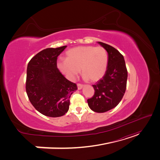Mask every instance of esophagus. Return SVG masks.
Listing matches in <instances>:
<instances>
[{
	"label": "esophagus",
	"instance_id": "34e87169",
	"mask_svg": "<svg viewBox=\"0 0 160 160\" xmlns=\"http://www.w3.org/2000/svg\"><path fill=\"white\" fill-rule=\"evenodd\" d=\"M83 85L82 84H80V83H77V88H78V89H81L82 88H83Z\"/></svg>",
	"mask_w": 160,
	"mask_h": 160
}]
</instances>
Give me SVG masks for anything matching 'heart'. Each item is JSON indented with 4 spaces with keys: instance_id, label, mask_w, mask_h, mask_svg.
<instances>
[{
    "instance_id": "b5f03b06",
    "label": "heart",
    "mask_w": 160,
    "mask_h": 160,
    "mask_svg": "<svg viewBox=\"0 0 160 160\" xmlns=\"http://www.w3.org/2000/svg\"><path fill=\"white\" fill-rule=\"evenodd\" d=\"M109 63L108 52L103 47L79 46L66 52V59L57 62L59 71L73 81L80 69L85 80L96 82L105 74Z\"/></svg>"
}]
</instances>
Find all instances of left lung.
<instances>
[{"mask_svg":"<svg viewBox=\"0 0 160 160\" xmlns=\"http://www.w3.org/2000/svg\"><path fill=\"white\" fill-rule=\"evenodd\" d=\"M107 50L109 63L107 71L93 85L94 95L88 99L89 107L97 113H104L115 108L122 99L126 89L128 71L123 56L114 47L98 42Z\"/></svg>","mask_w":160,"mask_h":160,"instance_id":"8db88e82","label":"left lung"}]
</instances>
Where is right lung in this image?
Returning <instances> with one entry per match:
<instances>
[{
	"label": "right lung",
	"instance_id": "1",
	"mask_svg": "<svg viewBox=\"0 0 160 160\" xmlns=\"http://www.w3.org/2000/svg\"><path fill=\"white\" fill-rule=\"evenodd\" d=\"M67 46L47 48L28 62L26 91L38 112L48 117L64 115L69 108L70 98L77 85L67 80L57 68V57Z\"/></svg>",
	"mask_w": 160,
	"mask_h": 160
}]
</instances>
